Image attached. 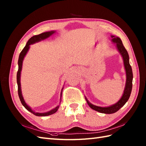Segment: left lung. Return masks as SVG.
Listing matches in <instances>:
<instances>
[{
    "instance_id": "left-lung-1",
    "label": "left lung",
    "mask_w": 146,
    "mask_h": 146,
    "mask_svg": "<svg viewBox=\"0 0 146 146\" xmlns=\"http://www.w3.org/2000/svg\"><path fill=\"white\" fill-rule=\"evenodd\" d=\"M111 38L112 42L116 44L117 49L122 56L123 64H124V67L125 69L126 83L123 95L117 102L110 106V107H98V106L92 105L88 100V99L85 97L86 102L88 104V105L90 106V108L93 109L95 111L105 114H112L114 113H116L125 104L127 100H129L130 96L131 94V92L132 90V81H133V72H132V69L129 63V54H128L127 50L125 49L124 46H123L121 39L119 37H116L113 36V35H111Z\"/></svg>"
}]
</instances>
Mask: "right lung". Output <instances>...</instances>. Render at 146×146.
<instances>
[{"label":"right lung","instance_id":"1","mask_svg":"<svg viewBox=\"0 0 146 146\" xmlns=\"http://www.w3.org/2000/svg\"><path fill=\"white\" fill-rule=\"evenodd\" d=\"M55 32V31H50V32H44L42 33L39 35H35V36H32V38H30L29 39V40L27 41V44H26L25 46L23 49V50L21 51L19 54V60H18V70H17V87H18V95H19V98L20 99V100L22 104L24 106V107L27 109L29 111L33 113L34 115L37 116H46L48 115H51V114H54L56 113L58 110V108L60 106L58 105L57 107H56L55 108L51 110L50 111H47L46 113H36L33 110H32L29 106L25 103V102L23 98V94H22V91H21V70H22V66H23V60L25 56L27 54V53L29 51V49L30 48V45L32 44H34L35 42H37L39 41H41L42 40H44L49 36H50L54 34ZM63 88L61 90V94H60V99L61 100V96H62V91H63ZM61 102V101H60Z\"/></svg>","mask_w":146,"mask_h":146}]
</instances>
